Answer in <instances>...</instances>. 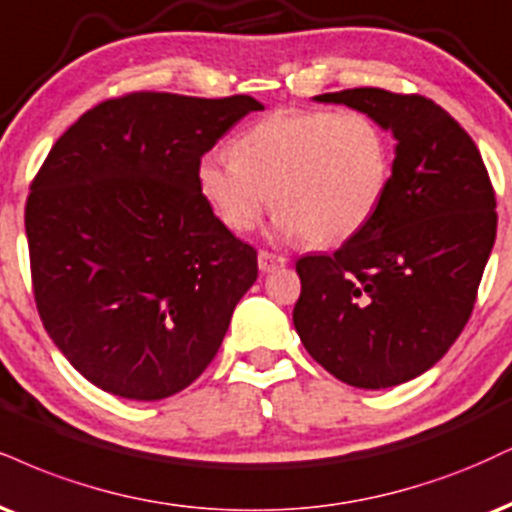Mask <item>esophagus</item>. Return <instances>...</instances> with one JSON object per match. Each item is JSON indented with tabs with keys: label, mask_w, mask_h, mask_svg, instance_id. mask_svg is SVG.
Masks as SVG:
<instances>
[{
	"label": "esophagus",
	"mask_w": 512,
	"mask_h": 512,
	"mask_svg": "<svg viewBox=\"0 0 512 512\" xmlns=\"http://www.w3.org/2000/svg\"><path fill=\"white\" fill-rule=\"evenodd\" d=\"M288 260L283 255H274V252H267V250H260V255H257V267H260V272H274V269H279L286 264Z\"/></svg>",
	"instance_id": "34e87169"
}]
</instances>
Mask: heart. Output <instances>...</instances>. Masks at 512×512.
I'll list each match as a JSON object with an SVG mask.
<instances>
[{
    "label": "heart",
    "mask_w": 512,
    "mask_h": 512,
    "mask_svg": "<svg viewBox=\"0 0 512 512\" xmlns=\"http://www.w3.org/2000/svg\"><path fill=\"white\" fill-rule=\"evenodd\" d=\"M231 152L202 157L197 186L238 233L255 229L272 202L279 238L343 243L369 224L391 178L389 135L362 112L279 109L245 128Z\"/></svg>",
    "instance_id": "1"
}]
</instances>
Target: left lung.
<instances>
[{
	"label": "left lung",
	"instance_id": "8db88e82",
	"mask_svg": "<svg viewBox=\"0 0 512 512\" xmlns=\"http://www.w3.org/2000/svg\"><path fill=\"white\" fill-rule=\"evenodd\" d=\"M315 102L372 116L396 159L365 229L295 264L293 324L336 379L389 389L434 367L465 329L496 240L494 188L465 128L427 97L353 88Z\"/></svg>",
	"mask_w": 512,
	"mask_h": 512
}]
</instances>
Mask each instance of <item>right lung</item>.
<instances>
[{
	"instance_id": "add662e5",
	"label": "right lung",
	"mask_w": 512,
	"mask_h": 512,
	"mask_svg": "<svg viewBox=\"0 0 512 512\" xmlns=\"http://www.w3.org/2000/svg\"><path fill=\"white\" fill-rule=\"evenodd\" d=\"M262 102L131 92L85 112L26 202L35 303L97 389L162 400L205 372L257 252L214 217L197 164Z\"/></svg>"
}]
</instances>
